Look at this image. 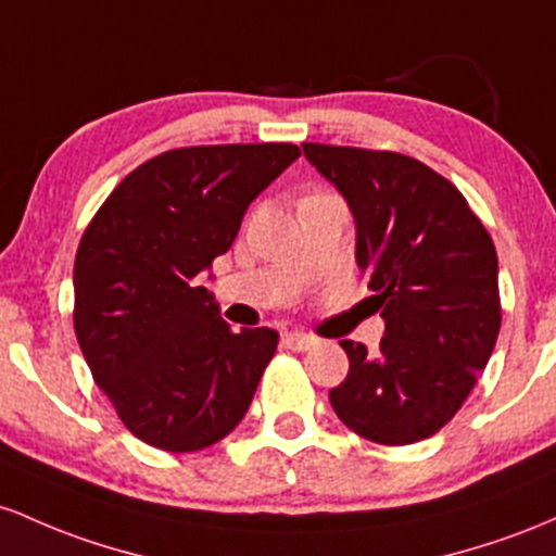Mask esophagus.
I'll list each match as a JSON object with an SVG mask.
<instances>
[{
    "mask_svg": "<svg viewBox=\"0 0 556 556\" xmlns=\"http://www.w3.org/2000/svg\"><path fill=\"white\" fill-rule=\"evenodd\" d=\"M283 344L286 349H294V352H307L317 344L315 336L309 333H299V330H291V333H283Z\"/></svg>",
    "mask_w": 556,
    "mask_h": 556,
    "instance_id": "34e87169",
    "label": "esophagus"
}]
</instances>
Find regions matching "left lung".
Wrapping results in <instances>:
<instances>
[{"label":"left lung","mask_w":556,"mask_h":556,"mask_svg":"<svg viewBox=\"0 0 556 556\" xmlns=\"http://www.w3.org/2000/svg\"><path fill=\"white\" fill-rule=\"evenodd\" d=\"M357 223V265L386 320L376 352L349 357L330 407L349 430L386 446L439 433L494 352L502 302L489 230L457 186L420 160L376 149L302 143Z\"/></svg>","instance_id":"1"}]
</instances>
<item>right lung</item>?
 <instances>
[{
  "label": "right lung",
  "instance_id": "1",
  "mask_svg": "<svg viewBox=\"0 0 556 556\" xmlns=\"http://www.w3.org/2000/svg\"><path fill=\"white\" fill-rule=\"evenodd\" d=\"M299 154L283 141L170 149L128 173L80 236V352L143 444L199 452L247 415L278 333L230 330L199 276L233 244L252 199Z\"/></svg>",
  "mask_w": 556,
  "mask_h": 556
}]
</instances>
